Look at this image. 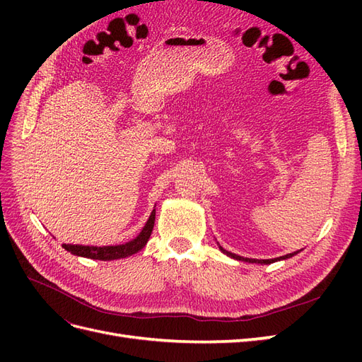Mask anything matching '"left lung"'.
Returning <instances> with one entry per match:
<instances>
[{
    "mask_svg": "<svg viewBox=\"0 0 362 362\" xmlns=\"http://www.w3.org/2000/svg\"><path fill=\"white\" fill-rule=\"evenodd\" d=\"M218 247H221V246H218ZM221 250L223 252V254L229 255V257L234 258V259H238V261H249V262H264V264H270V262H275V261H278V259H287V258H290V257H293V255L298 254V252H294V254L284 255V257H279V258H275V259H249V258H243V257H238V255H235V254H231V252L225 250L223 247H221Z\"/></svg>",
    "mask_w": 362,
    "mask_h": 362,
    "instance_id": "obj_1",
    "label": "left lung"
}]
</instances>
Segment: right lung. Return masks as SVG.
<instances>
[{
    "mask_svg": "<svg viewBox=\"0 0 362 362\" xmlns=\"http://www.w3.org/2000/svg\"><path fill=\"white\" fill-rule=\"evenodd\" d=\"M154 222H156V210L151 213L148 222L145 228L141 229V233L131 242L125 245H119V246H80V245H63V247L74 255L84 257V258H92V259H103V261H110V259H117V258H125L136 254L140 249H144L145 245L148 243V240L151 237L152 229H154Z\"/></svg>",
    "mask_w": 362,
    "mask_h": 362,
    "instance_id": "add662e5",
    "label": "right lung"
}]
</instances>
